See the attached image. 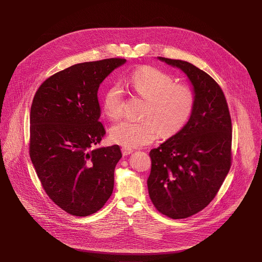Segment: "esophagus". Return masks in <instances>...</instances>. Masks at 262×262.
<instances>
[{"instance_id": "esophagus-1", "label": "esophagus", "mask_w": 262, "mask_h": 262, "mask_svg": "<svg viewBox=\"0 0 262 262\" xmlns=\"http://www.w3.org/2000/svg\"><path fill=\"white\" fill-rule=\"evenodd\" d=\"M133 152H134V150H133L132 148H127V147H122V154H123L124 156L130 155Z\"/></svg>"}]
</instances>
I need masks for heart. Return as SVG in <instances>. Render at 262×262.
<instances>
[{"label": "heart", "mask_w": 262, "mask_h": 262, "mask_svg": "<svg viewBox=\"0 0 262 262\" xmlns=\"http://www.w3.org/2000/svg\"><path fill=\"white\" fill-rule=\"evenodd\" d=\"M132 89L146 100L142 121L124 120L110 129L112 140L124 147H140L153 142L158 133L171 137L184 128L193 113L195 98L184 85H175L167 73L152 67L137 69L129 76ZM123 89L119 82L110 85L103 96L104 114L118 120L123 113Z\"/></svg>", "instance_id": "b5f03b06"}]
</instances>
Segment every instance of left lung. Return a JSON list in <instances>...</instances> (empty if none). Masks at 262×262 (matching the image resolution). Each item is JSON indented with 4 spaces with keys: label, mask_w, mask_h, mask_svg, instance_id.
Returning <instances> with one entry per match:
<instances>
[{
    "label": "left lung",
    "mask_w": 262,
    "mask_h": 262,
    "mask_svg": "<svg viewBox=\"0 0 262 262\" xmlns=\"http://www.w3.org/2000/svg\"><path fill=\"white\" fill-rule=\"evenodd\" d=\"M178 68L190 80L195 105L182 130L149 152L150 200L171 219L203 210L216 195L231 163V119L215 80L192 63L157 57Z\"/></svg>",
    "instance_id": "obj_1"
}]
</instances>
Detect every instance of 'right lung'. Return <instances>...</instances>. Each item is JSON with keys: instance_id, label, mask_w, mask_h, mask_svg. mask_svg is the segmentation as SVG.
Wrapping results in <instances>:
<instances>
[{"instance_id": "obj_1", "label": "right lung", "mask_w": 262, "mask_h": 262, "mask_svg": "<svg viewBox=\"0 0 262 262\" xmlns=\"http://www.w3.org/2000/svg\"><path fill=\"white\" fill-rule=\"evenodd\" d=\"M126 59L81 62L52 75L31 107L30 156L49 198L66 212L87 216L110 198L119 145L95 147L105 135L99 122L102 81Z\"/></svg>"}]
</instances>
